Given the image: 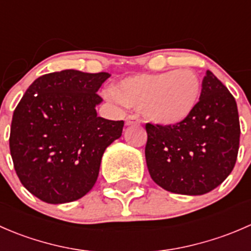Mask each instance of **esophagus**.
I'll list each match as a JSON object with an SVG mask.
<instances>
[{
    "label": "esophagus",
    "instance_id": "34e87169",
    "mask_svg": "<svg viewBox=\"0 0 251 251\" xmlns=\"http://www.w3.org/2000/svg\"><path fill=\"white\" fill-rule=\"evenodd\" d=\"M125 124L127 126H130V125H140V124H141V119L138 118L137 115H128V116H126Z\"/></svg>",
    "mask_w": 251,
    "mask_h": 251
}]
</instances>
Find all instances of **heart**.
<instances>
[{"label": "heart", "mask_w": 251, "mask_h": 251, "mask_svg": "<svg viewBox=\"0 0 251 251\" xmlns=\"http://www.w3.org/2000/svg\"><path fill=\"white\" fill-rule=\"evenodd\" d=\"M201 92V80L193 70L177 69L125 77L107 96L114 102L140 109L153 123L174 126L196 110Z\"/></svg>", "instance_id": "b5f03b06"}]
</instances>
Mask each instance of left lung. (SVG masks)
<instances>
[{"label":"left lung","instance_id":"8db88e82","mask_svg":"<svg viewBox=\"0 0 251 251\" xmlns=\"http://www.w3.org/2000/svg\"><path fill=\"white\" fill-rule=\"evenodd\" d=\"M146 130L148 171L166 191L201 196L220 186L233 170L240 138L237 103L210 70L188 119L174 126L147 123Z\"/></svg>","mask_w":251,"mask_h":251}]
</instances>
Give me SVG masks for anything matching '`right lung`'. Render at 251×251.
<instances>
[{"label": "right lung", "instance_id": "add662e5", "mask_svg": "<svg viewBox=\"0 0 251 251\" xmlns=\"http://www.w3.org/2000/svg\"><path fill=\"white\" fill-rule=\"evenodd\" d=\"M108 73L67 69L34 81L13 113L9 149L23 186L42 201H77L92 189L105 148L124 120L97 116Z\"/></svg>", "mask_w": 251, "mask_h": 251}]
</instances>
